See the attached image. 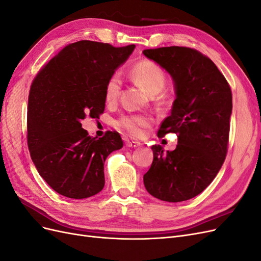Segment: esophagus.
I'll return each instance as SVG.
<instances>
[{"mask_svg": "<svg viewBox=\"0 0 261 261\" xmlns=\"http://www.w3.org/2000/svg\"><path fill=\"white\" fill-rule=\"evenodd\" d=\"M139 146H140V143H138V141H129V140L126 141V147L128 148H137Z\"/></svg>", "mask_w": 261, "mask_h": 261, "instance_id": "1", "label": "esophagus"}]
</instances>
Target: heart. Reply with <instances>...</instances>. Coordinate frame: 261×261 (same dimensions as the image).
I'll return each mask as SVG.
<instances>
[{
    "label": "heart",
    "mask_w": 261,
    "mask_h": 261,
    "mask_svg": "<svg viewBox=\"0 0 261 261\" xmlns=\"http://www.w3.org/2000/svg\"><path fill=\"white\" fill-rule=\"evenodd\" d=\"M132 80L141 87L149 96H155L162 91L165 86V74L160 66L152 61L144 60L136 63L130 70ZM122 88L121 74L116 72L109 77L105 86V99L108 103L116 101ZM152 124L151 117L148 115H122L117 118L116 126L132 137H141L144 130Z\"/></svg>",
    "instance_id": "obj_1"
}]
</instances>
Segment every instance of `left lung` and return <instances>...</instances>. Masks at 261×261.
<instances>
[{"label":"left lung","instance_id":"left-lung-1","mask_svg":"<svg viewBox=\"0 0 261 261\" xmlns=\"http://www.w3.org/2000/svg\"><path fill=\"white\" fill-rule=\"evenodd\" d=\"M171 75L175 89L171 115L158 136L177 135L173 151L151 147L153 161L144 175L147 192L155 198L185 201L204 191L224 162L232 92L224 76L209 58L184 46L143 51Z\"/></svg>","mask_w":261,"mask_h":261}]
</instances>
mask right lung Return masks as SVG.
<instances>
[{"mask_svg":"<svg viewBox=\"0 0 261 261\" xmlns=\"http://www.w3.org/2000/svg\"><path fill=\"white\" fill-rule=\"evenodd\" d=\"M135 44L82 40L70 43L38 73L28 98L27 141L36 169L49 186L73 199L105 187L107 156L123 147L117 132L88 136L82 121L99 118L106 107L109 77L127 61Z\"/></svg>","mask_w":261,"mask_h":261,"instance_id":"right-lung-1","label":"right lung"}]
</instances>
